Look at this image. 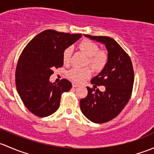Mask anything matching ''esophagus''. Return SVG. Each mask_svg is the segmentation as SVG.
<instances>
[{"label": "esophagus", "instance_id": "1", "mask_svg": "<svg viewBox=\"0 0 154 154\" xmlns=\"http://www.w3.org/2000/svg\"><path fill=\"white\" fill-rule=\"evenodd\" d=\"M79 84L76 83V82H72V87L73 88H76V87H78Z\"/></svg>", "mask_w": 154, "mask_h": 154}]
</instances>
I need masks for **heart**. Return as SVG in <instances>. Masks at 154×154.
I'll return each mask as SVG.
<instances>
[{
	"label": "heart",
	"instance_id": "1",
	"mask_svg": "<svg viewBox=\"0 0 154 154\" xmlns=\"http://www.w3.org/2000/svg\"><path fill=\"white\" fill-rule=\"evenodd\" d=\"M81 50L89 57V63L95 69H100L106 64L107 55L103 51H99V47L97 43L89 40H83L80 43ZM72 48L69 46L64 50L63 53V60L64 63H68L70 61ZM91 74V70L88 67L73 68L68 72V76L73 81L81 82L88 78Z\"/></svg>",
	"mask_w": 154,
	"mask_h": 154
}]
</instances>
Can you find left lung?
I'll return each mask as SVG.
<instances>
[{"mask_svg": "<svg viewBox=\"0 0 154 154\" xmlns=\"http://www.w3.org/2000/svg\"><path fill=\"white\" fill-rule=\"evenodd\" d=\"M86 38L106 46L108 61L101 72L91 82L104 85L105 91L87 87L88 95L80 100L82 114L94 123H104L115 118L126 106L131 95L134 81V69L130 57L113 38L106 36Z\"/></svg>", "mask_w": 154, "mask_h": 154, "instance_id": "8db88e82", "label": "left lung"}]
</instances>
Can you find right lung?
Segmentation results:
<instances>
[{
	"label": "right lung",
	"mask_w": 154,
	"mask_h": 154,
	"mask_svg": "<svg viewBox=\"0 0 154 154\" xmlns=\"http://www.w3.org/2000/svg\"><path fill=\"white\" fill-rule=\"evenodd\" d=\"M48 29L40 32L26 45L19 57L15 72L17 91L27 109L45 117L54 114L60 106L61 95L72 88L66 79L51 83L53 69L63 65V53L81 38Z\"/></svg>",
	"instance_id": "right-lung-1"
}]
</instances>
